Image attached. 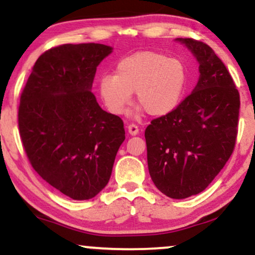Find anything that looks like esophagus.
Instances as JSON below:
<instances>
[{"label":"esophagus","mask_w":255,"mask_h":255,"mask_svg":"<svg viewBox=\"0 0 255 255\" xmlns=\"http://www.w3.org/2000/svg\"><path fill=\"white\" fill-rule=\"evenodd\" d=\"M127 129H128V133H129L130 135H136V134L139 133V127H137V126L134 125V124L128 126Z\"/></svg>","instance_id":"34e87169"}]
</instances>
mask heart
Segmentation results:
<instances>
[{
    "label": "heart",
    "mask_w": 255,
    "mask_h": 255,
    "mask_svg": "<svg viewBox=\"0 0 255 255\" xmlns=\"http://www.w3.org/2000/svg\"><path fill=\"white\" fill-rule=\"evenodd\" d=\"M188 73L182 60L156 51H140L122 58L116 74L99 79L101 99L114 115H121L131 95L154 118L174 111L182 101Z\"/></svg>",
    "instance_id": "1"
}]
</instances>
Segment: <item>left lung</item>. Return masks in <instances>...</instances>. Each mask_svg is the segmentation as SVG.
I'll return each mask as SVG.
<instances>
[{
  "mask_svg": "<svg viewBox=\"0 0 255 255\" xmlns=\"http://www.w3.org/2000/svg\"><path fill=\"white\" fill-rule=\"evenodd\" d=\"M199 63L188 97L145 130L147 165L154 186L172 199L203 192L228 162L238 135L240 95L230 73L207 44L176 38Z\"/></svg>",
  "mask_w": 255,
  "mask_h": 255,
  "instance_id": "left-lung-1",
  "label": "left lung"
}]
</instances>
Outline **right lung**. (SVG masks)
I'll list each match as a JSON object with an SVG mask.
<instances>
[{"instance_id": "obj_1", "label": "right lung", "mask_w": 255, "mask_h": 255, "mask_svg": "<svg viewBox=\"0 0 255 255\" xmlns=\"http://www.w3.org/2000/svg\"><path fill=\"white\" fill-rule=\"evenodd\" d=\"M113 48L63 44L38 57L21 93L19 130L44 181L73 200H89L109 182L125 140L124 122L99 107L92 90Z\"/></svg>"}]
</instances>
